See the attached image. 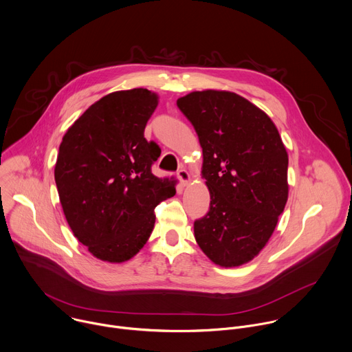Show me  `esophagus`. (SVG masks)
<instances>
[{"mask_svg":"<svg viewBox=\"0 0 352 352\" xmlns=\"http://www.w3.org/2000/svg\"><path fill=\"white\" fill-rule=\"evenodd\" d=\"M177 177H178V179H179V182H181L182 185H186V184L189 182V179H190V175H189V173H188L185 168L178 170V171H177Z\"/></svg>","mask_w":352,"mask_h":352,"instance_id":"esophagus-1","label":"esophagus"}]
</instances>
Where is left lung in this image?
<instances>
[{
    "instance_id": "8db88e82",
    "label": "left lung",
    "mask_w": 352,
    "mask_h": 352,
    "mask_svg": "<svg viewBox=\"0 0 352 352\" xmlns=\"http://www.w3.org/2000/svg\"><path fill=\"white\" fill-rule=\"evenodd\" d=\"M203 148L208 212L195 239L217 265L254 259L273 234L288 200V153L272 119L244 97L219 90L178 98Z\"/></svg>"
}]
</instances>
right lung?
<instances>
[{"mask_svg":"<svg viewBox=\"0 0 352 352\" xmlns=\"http://www.w3.org/2000/svg\"><path fill=\"white\" fill-rule=\"evenodd\" d=\"M157 107L146 89L111 93L67 130L54 181L74 236L98 259L124 262L148 241L155 207L175 195L173 181L152 174L160 148L144 130Z\"/></svg>","mask_w":352,"mask_h":352,"instance_id":"add662e5","label":"right lung"}]
</instances>
